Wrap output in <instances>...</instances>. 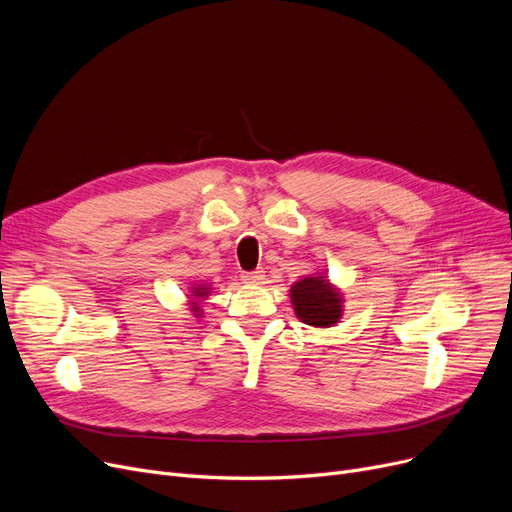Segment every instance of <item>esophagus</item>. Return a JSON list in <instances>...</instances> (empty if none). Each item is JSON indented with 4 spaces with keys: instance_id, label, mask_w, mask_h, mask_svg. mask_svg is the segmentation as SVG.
<instances>
[{
    "instance_id": "esophagus-1",
    "label": "esophagus",
    "mask_w": 512,
    "mask_h": 512,
    "mask_svg": "<svg viewBox=\"0 0 512 512\" xmlns=\"http://www.w3.org/2000/svg\"><path fill=\"white\" fill-rule=\"evenodd\" d=\"M247 284H259L263 280V270H255V272H245L240 276Z\"/></svg>"
}]
</instances>
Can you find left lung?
I'll return each instance as SVG.
<instances>
[{
    "label": "left lung",
    "instance_id": "obj_1",
    "mask_svg": "<svg viewBox=\"0 0 512 512\" xmlns=\"http://www.w3.org/2000/svg\"><path fill=\"white\" fill-rule=\"evenodd\" d=\"M294 313L317 328H330L342 315V299L336 288L321 276H309L290 288Z\"/></svg>",
    "mask_w": 512,
    "mask_h": 512
}]
</instances>
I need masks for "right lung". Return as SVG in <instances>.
Wrapping results in <instances>:
<instances>
[{"mask_svg":"<svg viewBox=\"0 0 512 512\" xmlns=\"http://www.w3.org/2000/svg\"><path fill=\"white\" fill-rule=\"evenodd\" d=\"M195 292H197V297H205V294H207L205 288H199V290H195ZM195 309H199V307H195Z\"/></svg>","mask_w":512,"mask_h":512,"instance_id":"add662e5","label":"right lung"}]
</instances>
